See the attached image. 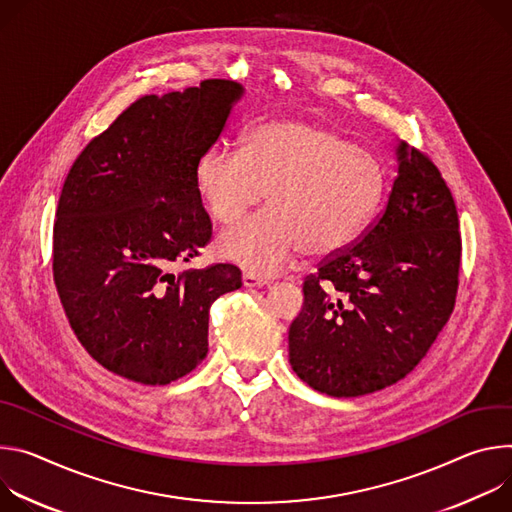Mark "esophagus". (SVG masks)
<instances>
[{
	"label": "esophagus",
	"mask_w": 512,
	"mask_h": 512,
	"mask_svg": "<svg viewBox=\"0 0 512 512\" xmlns=\"http://www.w3.org/2000/svg\"><path fill=\"white\" fill-rule=\"evenodd\" d=\"M242 282H244L246 289H260V287H266V285H268V282H266L264 278H260V276L252 274V272H244V274H242Z\"/></svg>",
	"instance_id": "esophagus-1"
}]
</instances>
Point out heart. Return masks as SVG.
I'll list each match as a JSON object with an SVG mask.
<instances>
[{
    "label": "heart",
    "mask_w": 512,
    "mask_h": 512,
    "mask_svg": "<svg viewBox=\"0 0 512 512\" xmlns=\"http://www.w3.org/2000/svg\"><path fill=\"white\" fill-rule=\"evenodd\" d=\"M195 183L213 219L236 225L268 193V207L232 232L217 250L258 276L287 268L303 252L327 258L346 250L376 213L382 164L337 132L305 120L254 126L242 150L215 144L195 168Z\"/></svg>",
    "instance_id": "heart-1"
}]
</instances>
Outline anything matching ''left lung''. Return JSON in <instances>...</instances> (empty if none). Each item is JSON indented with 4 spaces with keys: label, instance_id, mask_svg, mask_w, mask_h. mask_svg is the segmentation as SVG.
<instances>
[{
    "label": "left lung",
    "instance_id": "obj_1",
    "mask_svg": "<svg viewBox=\"0 0 512 512\" xmlns=\"http://www.w3.org/2000/svg\"><path fill=\"white\" fill-rule=\"evenodd\" d=\"M382 215L303 282L289 360L311 388L350 399L405 378L458 295V209L439 168L407 142Z\"/></svg>",
    "mask_w": 512,
    "mask_h": 512
}]
</instances>
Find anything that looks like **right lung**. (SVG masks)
I'll return each instance as SVG.
<instances>
[{"mask_svg": "<svg viewBox=\"0 0 512 512\" xmlns=\"http://www.w3.org/2000/svg\"><path fill=\"white\" fill-rule=\"evenodd\" d=\"M242 95L225 79L144 95L69 170L54 285L83 348L122 378L162 386L195 370L209 350V307L242 287L234 264L173 270L211 240L195 168Z\"/></svg>", "mask_w": 512, "mask_h": 512, "instance_id": "add662e5", "label": "right lung"}]
</instances>
